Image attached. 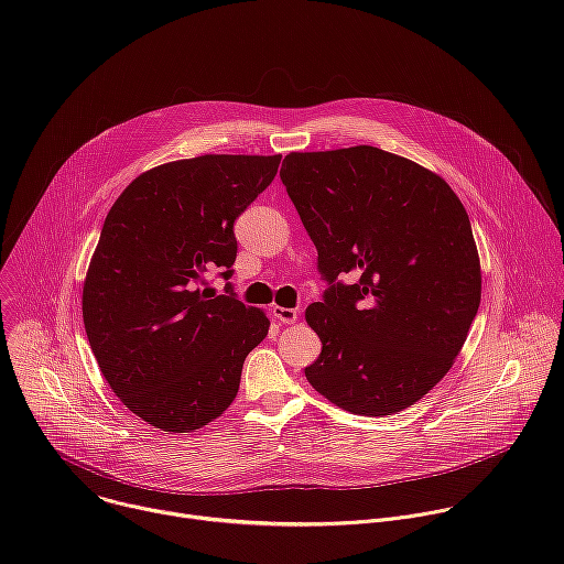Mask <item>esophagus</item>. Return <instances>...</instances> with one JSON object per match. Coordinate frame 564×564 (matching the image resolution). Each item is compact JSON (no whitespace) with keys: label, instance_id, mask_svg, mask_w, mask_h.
Segmentation results:
<instances>
[{"label":"esophagus","instance_id":"1","mask_svg":"<svg viewBox=\"0 0 564 564\" xmlns=\"http://www.w3.org/2000/svg\"><path fill=\"white\" fill-rule=\"evenodd\" d=\"M272 314H274V318L281 321V324H294V321L299 318V312L294 307H281V305H274Z\"/></svg>","mask_w":564,"mask_h":564}]
</instances>
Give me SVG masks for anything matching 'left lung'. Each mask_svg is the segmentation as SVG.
Here are the masks:
<instances>
[{
    "label": "left lung",
    "instance_id": "obj_1",
    "mask_svg": "<svg viewBox=\"0 0 564 564\" xmlns=\"http://www.w3.org/2000/svg\"><path fill=\"white\" fill-rule=\"evenodd\" d=\"M281 181L328 283L305 310L321 339L307 381L355 415L413 406L448 372L479 307L464 205L437 174L368 144L292 151Z\"/></svg>",
    "mask_w": 564,
    "mask_h": 564
}]
</instances>
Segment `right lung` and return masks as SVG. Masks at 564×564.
I'll use <instances>...</instances> for the list:
<instances>
[{
	"instance_id": "obj_1",
	"label": "right lung",
	"mask_w": 564,
	"mask_h": 564,
	"mask_svg": "<svg viewBox=\"0 0 564 564\" xmlns=\"http://www.w3.org/2000/svg\"><path fill=\"white\" fill-rule=\"evenodd\" d=\"M281 155L209 153L140 174L109 209L94 252L83 316L98 366L147 424L189 433L234 401L246 357L268 337V316L200 290L227 281L234 220L274 181Z\"/></svg>"
}]
</instances>
